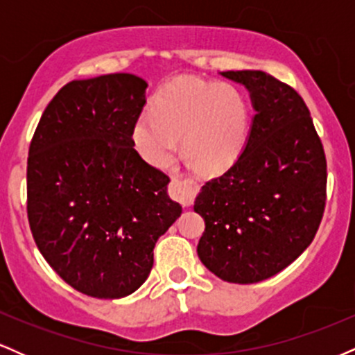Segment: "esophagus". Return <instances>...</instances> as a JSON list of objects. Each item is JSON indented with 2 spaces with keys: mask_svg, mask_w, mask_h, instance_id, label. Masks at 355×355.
Wrapping results in <instances>:
<instances>
[{
  "mask_svg": "<svg viewBox=\"0 0 355 355\" xmlns=\"http://www.w3.org/2000/svg\"><path fill=\"white\" fill-rule=\"evenodd\" d=\"M198 187L189 180H183L180 177H172L170 182V197L177 200L182 207H190L193 203L195 195H197Z\"/></svg>",
  "mask_w": 355,
  "mask_h": 355,
  "instance_id": "1",
  "label": "esophagus"
}]
</instances>
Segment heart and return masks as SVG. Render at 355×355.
<instances>
[{
    "label": "heart",
    "mask_w": 355,
    "mask_h": 355,
    "mask_svg": "<svg viewBox=\"0 0 355 355\" xmlns=\"http://www.w3.org/2000/svg\"><path fill=\"white\" fill-rule=\"evenodd\" d=\"M252 112L230 83L178 78L155 96L152 110L133 126V144L146 164L173 160L180 138L183 157L202 173H222L237 162L250 137Z\"/></svg>",
    "instance_id": "heart-1"
}]
</instances>
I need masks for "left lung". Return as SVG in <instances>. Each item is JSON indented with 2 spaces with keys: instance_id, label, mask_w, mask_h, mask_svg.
<instances>
[{
  "instance_id": "obj_1",
  "label": "left lung",
  "mask_w": 355,
  "mask_h": 355,
  "mask_svg": "<svg viewBox=\"0 0 355 355\" xmlns=\"http://www.w3.org/2000/svg\"><path fill=\"white\" fill-rule=\"evenodd\" d=\"M250 93V137L234 165L202 187L198 259L232 284L279 274L311 245L325 207L324 146L302 96L259 70L222 71Z\"/></svg>"
}]
</instances>
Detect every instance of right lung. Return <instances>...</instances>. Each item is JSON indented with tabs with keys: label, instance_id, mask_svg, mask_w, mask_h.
Instances as JSON below:
<instances>
[{
	"label": "right lung",
	"instance_id": "right-lung-1",
	"mask_svg": "<svg viewBox=\"0 0 355 355\" xmlns=\"http://www.w3.org/2000/svg\"><path fill=\"white\" fill-rule=\"evenodd\" d=\"M146 81L113 73L64 85L30 145L28 220L40 252L73 288L121 299L145 282L157 240L180 217L170 178L133 146Z\"/></svg>",
	"mask_w": 355,
	"mask_h": 355
}]
</instances>
